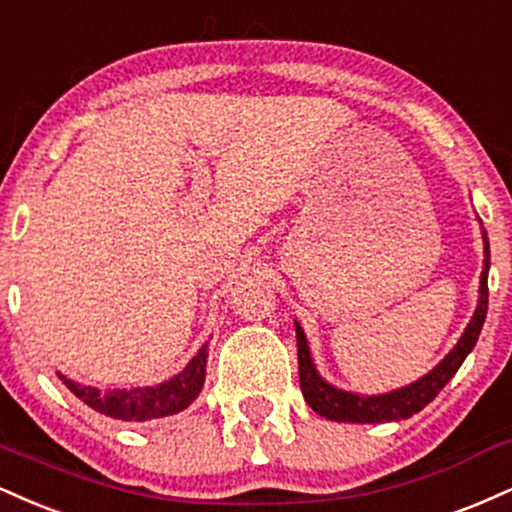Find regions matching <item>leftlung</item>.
Returning a JSON list of instances; mask_svg holds the SVG:
<instances>
[{
    "instance_id": "1",
    "label": "left lung",
    "mask_w": 512,
    "mask_h": 512,
    "mask_svg": "<svg viewBox=\"0 0 512 512\" xmlns=\"http://www.w3.org/2000/svg\"><path fill=\"white\" fill-rule=\"evenodd\" d=\"M489 239L484 232V270H482V287H479V304L474 311L470 326L465 328L458 345L450 350V354L436 366L431 374L419 378L412 386L393 390L386 395H362L345 393L328 386L321 376L316 374V366L311 362L309 345H306L304 330L297 323V354H299V383H302L304 400L309 402V407L321 417L333 419V422H352V424H381V422H400V419L412 417L419 410H424L431 400L441 393L443 386L455 376V371L460 369V364L465 362L467 354L472 352V347L477 345L479 333H482L486 309H489Z\"/></svg>"
}]
</instances>
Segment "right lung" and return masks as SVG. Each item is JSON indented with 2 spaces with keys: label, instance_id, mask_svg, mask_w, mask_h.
Segmentation results:
<instances>
[{
  "label": "right lung",
  "instance_id": "obj_1",
  "mask_svg": "<svg viewBox=\"0 0 512 512\" xmlns=\"http://www.w3.org/2000/svg\"><path fill=\"white\" fill-rule=\"evenodd\" d=\"M206 359L208 345H203L182 374L160 383L155 388L98 390L69 381L62 374H59V378H62L64 386L78 400H83L88 407L105 414V417L122 419V422H148V419L170 417V414L182 412L198 398L203 381H206Z\"/></svg>",
  "mask_w": 512,
  "mask_h": 512
}]
</instances>
